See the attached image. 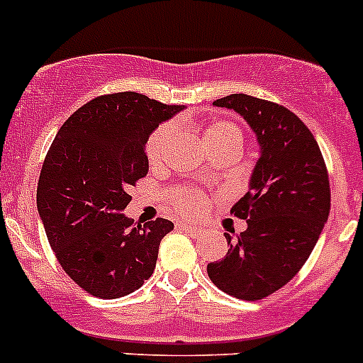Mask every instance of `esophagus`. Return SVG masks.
<instances>
[{
  "label": "esophagus",
  "instance_id": "obj_1",
  "mask_svg": "<svg viewBox=\"0 0 363 363\" xmlns=\"http://www.w3.org/2000/svg\"><path fill=\"white\" fill-rule=\"evenodd\" d=\"M177 228H179V230H182V232L189 233V235H200V233H202V228H200V226H195V225H186V223H179Z\"/></svg>",
  "mask_w": 363,
  "mask_h": 363
}]
</instances>
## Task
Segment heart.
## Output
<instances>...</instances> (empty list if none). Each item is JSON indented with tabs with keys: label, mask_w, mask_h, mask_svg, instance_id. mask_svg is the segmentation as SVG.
Instances as JSON below:
<instances>
[{
	"label": "heart",
	"mask_w": 363,
	"mask_h": 363,
	"mask_svg": "<svg viewBox=\"0 0 363 363\" xmlns=\"http://www.w3.org/2000/svg\"><path fill=\"white\" fill-rule=\"evenodd\" d=\"M203 142L207 149L218 147V145L228 144V142H235V144L242 145V131L232 123H214L203 130ZM174 140V126L172 124H164L158 128L155 133L149 137L147 145H145V152H147V160L151 164H158L163 160L164 152H167L168 145ZM207 199L196 189H182L172 196V205L175 211H179L184 216H196L199 212L203 211Z\"/></svg>",
	"instance_id": "1"
}]
</instances>
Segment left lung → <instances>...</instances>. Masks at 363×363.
I'll return each instance as SVG.
<instances>
[{
	"label": "left lung",
	"instance_id": "8db88e82",
	"mask_svg": "<svg viewBox=\"0 0 363 363\" xmlns=\"http://www.w3.org/2000/svg\"><path fill=\"white\" fill-rule=\"evenodd\" d=\"M212 105L250 124L259 156L250 189L232 207L247 228L235 242L225 233L230 250L207 274L225 294L259 300L295 277L316 246L330 212L327 167L309 128L283 105L242 93Z\"/></svg>",
	"mask_w": 363,
	"mask_h": 363
}]
</instances>
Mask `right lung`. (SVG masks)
Here are the masks:
<instances>
[{
	"instance_id": "add662e5",
	"label": "right lung",
	"mask_w": 363,
	"mask_h": 363,
	"mask_svg": "<svg viewBox=\"0 0 363 363\" xmlns=\"http://www.w3.org/2000/svg\"><path fill=\"white\" fill-rule=\"evenodd\" d=\"M184 105L145 94L94 98L68 117L43 161L36 207L65 272L87 294L119 298L152 276L174 223L133 226L128 188L149 172V135Z\"/></svg>"
}]
</instances>
